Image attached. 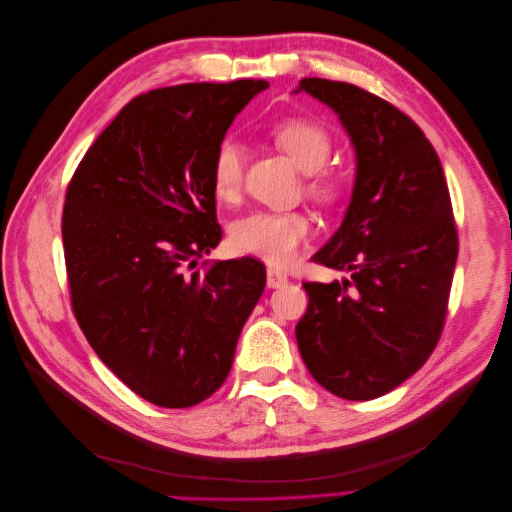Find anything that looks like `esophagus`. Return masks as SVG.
Instances as JSON below:
<instances>
[{
  "mask_svg": "<svg viewBox=\"0 0 512 512\" xmlns=\"http://www.w3.org/2000/svg\"><path fill=\"white\" fill-rule=\"evenodd\" d=\"M288 284V275L280 269H267V286L269 288H282Z\"/></svg>",
  "mask_w": 512,
  "mask_h": 512,
  "instance_id": "34e87169",
  "label": "esophagus"
}]
</instances>
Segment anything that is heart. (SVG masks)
<instances>
[{
  "label": "heart",
  "instance_id": "obj_1",
  "mask_svg": "<svg viewBox=\"0 0 512 512\" xmlns=\"http://www.w3.org/2000/svg\"><path fill=\"white\" fill-rule=\"evenodd\" d=\"M275 147L284 151L294 166L305 170L307 194L318 203L333 205L342 198L344 181L333 170H322L333 149V138L322 123L305 117H288L269 130ZM243 147L224 138L211 158L213 194L226 203L237 200L243 188ZM312 232V220L303 211H252L230 226V245L275 267H284L299 254Z\"/></svg>",
  "mask_w": 512,
  "mask_h": 512
}]
</instances>
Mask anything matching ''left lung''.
Returning <instances> with one entry per match:
<instances>
[{
  "label": "left lung",
  "instance_id": "1",
  "mask_svg": "<svg viewBox=\"0 0 512 512\" xmlns=\"http://www.w3.org/2000/svg\"><path fill=\"white\" fill-rule=\"evenodd\" d=\"M301 89L342 119L356 181L342 226L312 258L350 277L305 282L309 303L294 333L324 389L376 399L440 342L459 252L451 194L436 149L397 106L342 81L301 79Z\"/></svg>",
  "mask_w": 512,
  "mask_h": 512
}]
</instances>
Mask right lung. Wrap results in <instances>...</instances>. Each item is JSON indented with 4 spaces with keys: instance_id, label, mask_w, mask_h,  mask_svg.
<instances>
[{
    "instance_id": "add662e5",
    "label": "right lung",
    "mask_w": 512,
    "mask_h": 512,
    "mask_svg": "<svg viewBox=\"0 0 512 512\" xmlns=\"http://www.w3.org/2000/svg\"><path fill=\"white\" fill-rule=\"evenodd\" d=\"M267 87L241 79L136 96L68 183L61 239L74 318L100 361L160 408L220 389L265 290L256 258L194 267L222 239L213 151Z\"/></svg>"
}]
</instances>
